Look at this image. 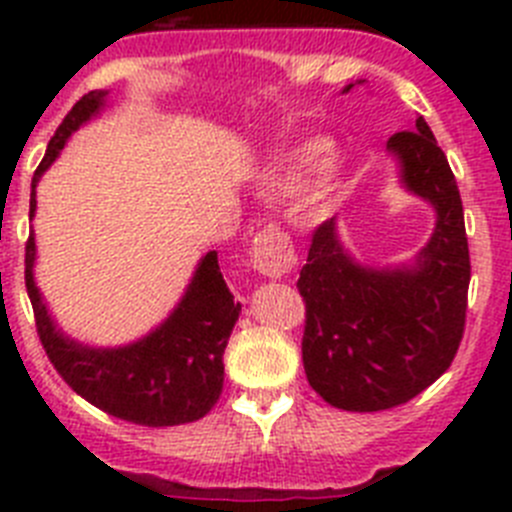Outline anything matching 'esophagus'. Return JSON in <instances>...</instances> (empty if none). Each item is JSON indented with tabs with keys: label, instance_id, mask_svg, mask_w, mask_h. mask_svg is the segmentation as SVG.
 <instances>
[{
	"label": "esophagus",
	"instance_id": "1",
	"mask_svg": "<svg viewBox=\"0 0 512 512\" xmlns=\"http://www.w3.org/2000/svg\"><path fill=\"white\" fill-rule=\"evenodd\" d=\"M253 269L264 274V277L271 279H282L284 274L292 271L297 261V253L292 241H289V235L284 230L269 228L259 230L256 238H253V253H251Z\"/></svg>",
	"mask_w": 512,
	"mask_h": 512
}]
</instances>
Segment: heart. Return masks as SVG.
<instances>
[{
  "label": "heart",
  "mask_w": 512,
  "mask_h": 512,
  "mask_svg": "<svg viewBox=\"0 0 512 512\" xmlns=\"http://www.w3.org/2000/svg\"><path fill=\"white\" fill-rule=\"evenodd\" d=\"M325 151H328V146H325L323 140H312V143L300 146L292 156L279 161V166L271 174V187L282 189V192L300 187L305 182V176L323 161Z\"/></svg>",
  "instance_id": "heart-1"
}]
</instances>
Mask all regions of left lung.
<instances>
[{
	"label": "left lung",
	"mask_w": 512,
	"mask_h": 512,
	"mask_svg": "<svg viewBox=\"0 0 512 512\" xmlns=\"http://www.w3.org/2000/svg\"><path fill=\"white\" fill-rule=\"evenodd\" d=\"M387 148L405 187L436 207L428 246L413 266L366 269L343 251L330 217L312 233L297 279L307 382L328 405L351 413L397 408L431 387L454 361L467 323L472 266L449 161L423 117Z\"/></svg>",
	"instance_id": "obj_1"
}]
</instances>
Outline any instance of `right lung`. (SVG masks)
I'll list each match as a JSON object with an SVG mask.
<instances>
[{
  "label": "right lung",
  "instance_id": "right-lung-1",
  "mask_svg": "<svg viewBox=\"0 0 512 512\" xmlns=\"http://www.w3.org/2000/svg\"><path fill=\"white\" fill-rule=\"evenodd\" d=\"M107 92H89L63 117L35 169L30 192V220L35 215V184L56 161L69 135L102 110ZM35 238L25 243V287L33 302L35 328L53 369L76 395L94 408L128 423L164 428L194 423L212 410L223 392V354L241 302H233L217 253L210 251L194 271L164 323L146 338L122 348H89L56 330L33 279Z\"/></svg>",
  "mask_w": 512,
  "mask_h": 512
}]
</instances>
